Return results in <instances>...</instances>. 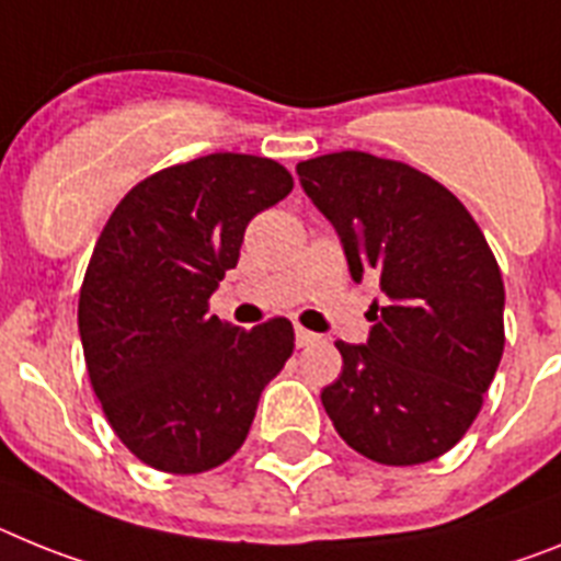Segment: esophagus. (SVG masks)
<instances>
[{"label":"esophagus","mask_w":561,"mask_h":561,"mask_svg":"<svg viewBox=\"0 0 561 561\" xmlns=\"http://www.w3.org/2000/svg\"><path fill=\"white\" fill-rule=\"evenodd\" d=\"M319 339L316 333H310V330L305 328H296V347H308V344H313V341Z\"/></svg>","instance_id":"1"}]
</instances>
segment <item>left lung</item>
I'll return each instance as SVG.
<instances>
[{
	"label": "left lung",
	"instance_id": "obj_1",
	"mask_svg": "<svg viewBox=\"0 0 561 561\" xmlns=\"http://www.w3.org/2000/svg\"><path fill=\"white\" fill-rule=\"evenodd\" d=\"M341 237L350 276H373L367 344L335 341L344 367L321 392L335 432L383 466L428 462L483 407L505 347V287L466 206L401 160L333 152L296 165Z\"/></svg>",
	"mask_w": 561,
	"mask_h": 561
}]
</instances>
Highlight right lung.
Masks as SVG:
<instances>
[{"instance_id":"obj_1","label":"right lung","mask_w":561,"mask_h":561,"mask_svg":"<svg viewBox=\"0 0 561 561\" xmlns=\"http://www.w3.org/2000/svg\"><path fill=\"white\" fill-rule=\"evenodd\" d=\"M294 188L285 165L217 152L140 180L106 220L78 299L90 383L140 462L199 474L248 437L262 389L294 353V324L208 316L248 222Z\"/></svg>"}]
</instances>
